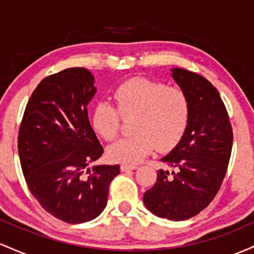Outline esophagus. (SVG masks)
I'll return each mask as SVG.
<instances>
[{
    "label": "esophagus",
    "mask_w": 254,
    "mask_h": 254,
    "mask_svg": "<svg viewBox=\"0 0 254 254\" xmlns=\"http://www.w3.org/2000/svg\"><path fill=\"white\" fill-rule=\"evenodd\" d=\"M136 168H137L136 165H122V166H121V171H122V172L132 171V170H136Z\"/></svg>",
    "instance_id": "1"
}]
</instances>
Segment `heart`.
<instances>
[{
	"label": "heart",
	"instance_id": "1",
	"mask_svg": "<svg viewBox=\"0 0 254 254\" xmlns=\"http://www.w3.org/2000/svg\"><path fill=\"white\" fill-rule=\"evenodd\" d=\"M116 107L100 101L92 111L93 129L106 141L121 131L122 118L132 119L133 136L110 145L107 156L124 165L141 162L154 149L168 151L182 141L190 122V100L183 89L135 77L121 83L113 92Z\"/></svg>",
	"mask_w": 254,
	"mask_h": 254
}]
</instances>
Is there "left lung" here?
Segmentation results:
<instances>
[{
    "instance_id": "8db88e82",
    "label": "left lung",
    "mask_w": 254,
    "mask_h": 254,
    "mask_svg": "<svg viewBox=\"0 0 254 254\" xmlns=\"http://www.w3.org/2000/svg\"><path fill=\"white\" fill-rule=\"evenodd\" d=\"M172 77L190 100V122L182 141L162 162L177 172L160 170L145 191L144 205L156 216L184 221L205 209L220 190L228 168L233 130L220 93L205 77L182 68Z\"/></svg>"
}]
</instances>
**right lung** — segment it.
I'll use <instances>...</instances> for the list:
<instances>
[{"mask_svg": "<svg viewBox=\"0 0 254 254\" xmlns=\"http://www.w3.org/2000/svg\"><path fill=\"white\" fill-rule=\"evenodd\" d=\"M94 76L68 68L43 78L20 124L17 150L31 193L52 216L76 224L98 217L107 204L119 166L88 165L104 149L90 127L87 105Z\"/></svg>", "mask_w": 254, "mask_h": 254, "instance_id": "right-lung-1", "label": "right lung"}]
</instances>
